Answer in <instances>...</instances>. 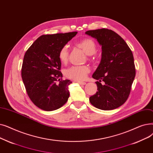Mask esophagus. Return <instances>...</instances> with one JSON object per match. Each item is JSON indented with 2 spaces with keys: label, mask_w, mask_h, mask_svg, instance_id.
Instances as JSON below:
<instances>
[{
  "label": "esophagus",
  "mask_w": 153,
  "mask_h": 153,
  "mask_svg": "<svg viewBox=\"0 0 153 153\" xmlns=\"http://www.w3.org/2000/svg\"><path fill=\"white\" fill-rule=\"evenodd\" d=\"M78 83L81 85H85L86 83L85 82H78Z\"/></svg>",
  "instance_id": "esophagus-1"
}]
</instances>
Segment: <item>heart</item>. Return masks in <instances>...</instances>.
I'll use <instances>...</instances> for the list:
<instances>
[{
  "label": "heart",
  "mask_w": 153,
  "mask_h": 153,
  "mask_svg": "<svg viewBox=\"0 0 153 153\" xmlns=\"http://www.w3.org/2000/svg\"><path fill=\"white\" fill-rule=\"evenodd\" d=\"M76 46L83 50V52L88 55L89 60L94 59L97 45L96 42L91 39L86 38L79 40L76 43ZM69 52L68 48L67 45L63 46L59 50L58 56L60 61L66 64L68 60ZM90 71V69L87 65H81V66H73L65 71V76L72 80L77 82L83 81Z\"/></svg>",
  "instance_id": "1"
}]
</instances>
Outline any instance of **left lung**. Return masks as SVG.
Listing matches in <instances>:
<instances>
[{
	"label": "left lung",
	"instance_id": "1",
	"mask_svg": "<svg viewBox=\"0 0 153 153\" xmlns=\"http://www.w3.org/2000/svg\"><path fill=\"white\" fill-rule=\"evenodd\" d=\"M85 33L95 38L102 49L100 63L92 76L99 80L95 82L98 91L90 97V101L100 110H114L124 104L130 94L136 75L133 53L126 42L111 30L101 28Z\"/></svg>",
	"mask_w": 153,
	"mask_h": 153
}]
</instances>
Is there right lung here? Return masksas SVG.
Segmentation results:
<instances>
[{
  "label": "right lung",
  "mask_w": 153,
  "mask_h": 153,
  "mask_svg": "<svg viewBox=\"0 0 153 153\" xmlns=\"http://www.w3.org/2000/svg\"><path fill=\"white\" fill-rule=\"evenodd\" d=\"M76 33L73 32L42 35L25 53L22 78L29 98L43 110H57L68 101V85L71 82L62 79V63L58 54Z\"/></svg>",
  "instance_id": "obj_1"
}]
</instances>
